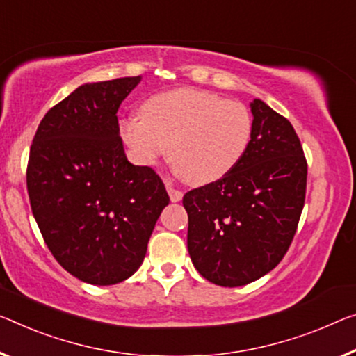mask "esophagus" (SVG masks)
Returning <instances> with one entry per match:
<instances>
[{"label":"esophagus","mask_w":356,"mask_h":356,"mask_svg":"<svg viewBox=\"0 0 356 356\" xmlns=\"http://www.w3.org/2000/svg\"><path fill=\"white\" fill-rule=\"evenodd\" d=\"M167 193H168V195H170V200H172V202H179V200L183 199V193H181V191L175 189L173 186H170V184H167Z\"/></svg>","instance_id":"1"}]
</instances>
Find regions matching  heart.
I'll return each instance as SVG.
<instances>
[{"label":"heart","mask_w":356,"mask_h":356,"mask_svg":"<svg viewBox=\"0 0 356 356\" xmlns=\"http://www.w3.org/2000/svg\"><path fill=\"white\" fill-rule=\"evenodd\" d=\"M119 134L141 165L167 152L175 170L195 186L215 183L242 161L253 119L240 102L209 90L175 89L141 103L140 118L122 119Z\"/></svg>","instance_id":"heart-1"}]
</instances>
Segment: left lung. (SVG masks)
<instances>
[{
  "instance_id": "8db88e82",
  "label": "left lung",
  "mask_w": 356,
  "mask_h": 356,
  "mask_svg": "<svg viewBox=\"0 0 356 356\" xmlns=\"http://www.w3.org/2000/svg\"><path fill=\"white\" fill-rule=\"evenodd\" d=\"M253 134L226 177L183 197L188 250L202 277L243 286L270 272L291 245L304 209L307 162L293 125L259 98Z\"/></svg>"
}]
</instances>
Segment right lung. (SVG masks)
Masks as SVG:
<instances>
[{"instance_id": "obj_1", "label": "right lung", "mask_w": 356, "mask_h": 356, "mask_svg": "<svg viewBox=\"0 0 356 356\" xmlns=\"http://www.w3.org/2000/svg\"><path fill=\"white\" fill-rule=\"evenodd\" d=\"M141 76L87 83L49 109L30 149L33 216L58 264L90 285L140 269L168 194L125 156L118 109Z\"/></svg>"}]
</instances>
